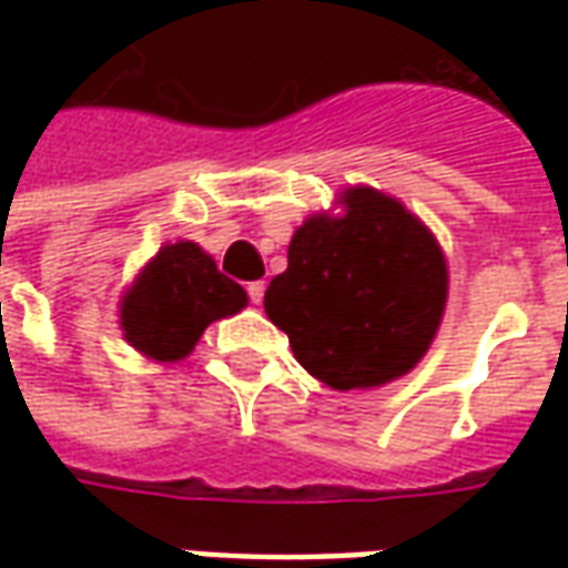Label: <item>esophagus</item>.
Instances as JSON below:
<instances>
[{
  "label": "esophagus",
  "instance_id": "1",
  "mask_svg": "<svg viewBox=\"0 0 568 568\" xmlns=\"http://www.w3.org/2000/svg\"><path fill=\"white\" fill-rule=\"evenodd\" d=\"M246 295L252 304H261V297H264V283L261 280H255V283L246 285Z\"/></svg>",
  "mask_w": 568,
  "mask_h": 568
}]
</instances>
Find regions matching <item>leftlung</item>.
I'll return each mask as SVG.
<instances>
[{
	"label": "left lung",
	"mask_w": 568,
	"mask_h": 568,
	"mask_svg": "<svg viewBox=\"0 0 568 568\" xmlns=\"http://www.w3.org/2000/svg\"><path fill=\"white\" fill-rule=\"evenodd\" d=\"M344 206L297 227L264 310L316 381L365 389L423 358L447 301V264L398 200L353 187Z\"/></svg>",
	"instance_id": "obj_1"
}]
</instances>
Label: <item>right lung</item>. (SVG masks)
<instances>
[{"instance_id":"1","label":"right lung","mask_w":568,"mask_h":568,"mask_svg":"<svg viewBox=\"0 0 568 568\" xmlns=\"http://www.w3.org/2000/svg\"><path fill=\"white\" fill-rule=\"evenodd\" d=\"M246 307V292L219 273L194 243L163 246L133 292L124 297L121 325L128 341L158 362L187 356L206 325Z\"/></svg>"}]
</instances>
